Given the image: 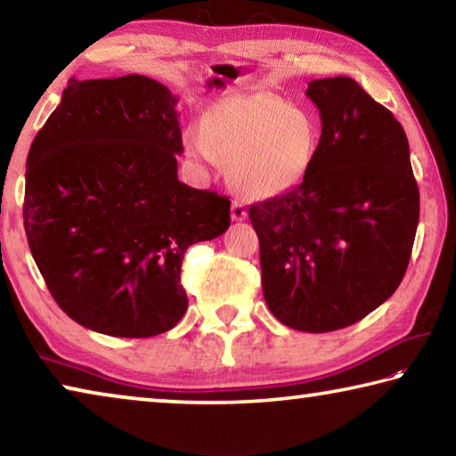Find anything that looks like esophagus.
Returning <instances> with one entry per match:
<instances>
[{"instance_id":"obj_1","label":"esophagus","mask_w":456,"mask_h":456,"mask_svg":"<svg viewBox=\"0 0 456 456\" xmlns=\"http://www.w3.org/2000/svg\"><path fill=\"white\" fill-rule=\"evenodd\" d=\"M245 217H247V211H245V205L241 203V200H233V203H231V219L233 221H245Z\"/></svg>"}]
</instances>
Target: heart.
<instances>
[{
	"label": "heart",
	"mask_w": 456,
	"mask_h": 456,
	"mask_svg": "<svg viewBox=\"0 0 456 456\" xmlns=\"http://www.w3.org/2000/svg\"><path fill=\"white\" fill-rule=\"evenodd\" d=\"M183 138L189 157L229 167L231 183L249 199L277 197L296 187L320 151L314 117L265 90L217 100Z\"/></svg>",
	"instance_id": "heart-1"
}]
</instances>
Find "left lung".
I'll list each match as a JSON object with an SVG mask.
<instances>
[{"label":"left lung","instance_id":"obj_1","mask_svg":"<svg viewBox=\"0 0 456 456\" xmlns=\"http://www.w3.org/2000/svg\"><path fill=\"white\" fill-rule=\"evenodd\" d=\"M320 151L304 181L249 207L267 307L291 330H342L403 281L420 195L400 122L348 76L307 84Z\"/></svg>","mask_w":456,"mask_h":456}]
</instances>
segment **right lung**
<instances>
[{
    "label": "right lung",
    "instance_id": "right-lung-1",
    "mask_svg": "<svg viewBox=\"0 0 456 456\" xmlns=\"http://www.w3.org/2000/svg\"><path fill=\"white\" fill-rule=\"evenodd\" d=\"M176 102L146 76L72 78L29 146V251L56 304L98 334L171 330L189 304L184 251L229 229L231 200L176 176Z\"/></svg>",
    "mask_w": 456,
    "mask_h": 456
}]
</instances>
